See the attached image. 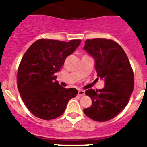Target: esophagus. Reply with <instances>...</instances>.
I'll list each match as a JSON object with an SVG mask.
<instances>
[{"label": "esophagus", "instance_id": "obj_1", "mask_svg": "<svg viewBox=\"0 0 147 147\" xmlns=\"http://www.w3.org/2000/svg\"><path fill=\"white\" fill-rule=\"evenodd\" d=\"M78 95H85V91L82 90H78Z\"/></svg>", "mask_w": 147, "mask_h": 147}]
</instances>
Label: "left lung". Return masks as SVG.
<instances>
[{"mask_svg": "<svg viewBox=\"0 0 147 147\" xmlns=\"http://www.w3.org/2000/svg\"><path fill=\"white\" fill-rule=\"evenodd\" d=\"M83 49L94 59L97 75L105 82L102 89L85 91L92 103L83 111L92 120L107 121L127 105L134 87L133 70L124 50L113 41L88 39Z\"/></svg>", "mask_w": 147, "mask_h": 147, "instance_id": "left-lung-1", "label": "left lung"}]
</instances>
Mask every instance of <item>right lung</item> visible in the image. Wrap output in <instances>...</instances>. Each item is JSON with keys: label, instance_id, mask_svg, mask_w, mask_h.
<instances>
[{"label": "right lung", "instance_id": "right-lung-1", "mask_svg": "<svg viewBox=\"0 0 147 147\" xmlns=\"http://www.w3.org/2000/svg\"><path fill=\"white\" fill-rule=\"evenodd\" d=\"M80 42V39L65 42L42 39L25 52L18 67L17 85L33 115L44 120L56 119L65 112L68 101L76 96L78 90L61 86L55 73Z\"/></svg>", "mask_w": 147, "mask_h": 147}]
</instances>
